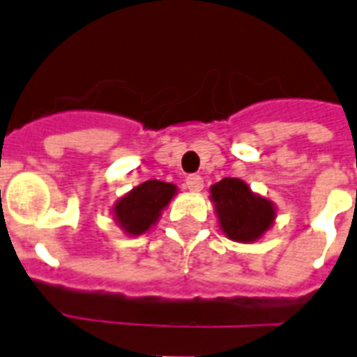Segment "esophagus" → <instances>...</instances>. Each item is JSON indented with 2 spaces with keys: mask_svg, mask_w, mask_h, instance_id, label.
<instances>
[{
  "mask_svg": "<svg viewBox=\"0 0 357 357\" xmlns=\"http://www.w3.org/2000/svg\"><path fill=\"white\" fill-rule=\"evenodd\" d=\"M185 185H187L188 190L199 192V190L204 188V178L198 176V174H190V176H187V179H185Z\"/></svg>",
  "mask_w": 357,
  "mask_h": 357,
  "instance_id": "34e87169",
  "label": "esophagus"
}]
</instances>
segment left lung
<instances>
[{
	"label": "left lung",
	"instance_id": "left-lung-1",
	"mask_svg": "<svg viewBox=\"0 0 357 357\" xmlns=\"http://www.w3.org/2000/svg\"><path fill=\"white\" fill-rule=\"evenodd\" d=\"M211 198L220 225L229 238L236 242H253L260 238L275 218L271 202L251 192L242 179H222L211 188Z\"/></svg>",
	"mask_w": 357,
	"mask_h": 357
}]
</instances>
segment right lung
Segmentation results:
<instances>
[{
  "instance_id": "obj_1",
  "label": "right lung",
  "mask_w": 357,
  "mask_h": 357,
  "mask_svg": "<svg viewBox=\"0 0 357 357\" xmlns=\"http://www.w3.org/2000/svg\"><path fill=\"white\" fill-rule=\"evenodd\" d=\"M174 192L176 187L172 183H165L158 179L144 181L115 205V218L126 233H144L149 231L150 225L155 224L161 211L172 199Z\"/></svg>"
}]
</instances>
